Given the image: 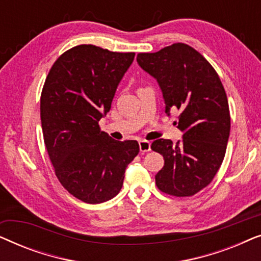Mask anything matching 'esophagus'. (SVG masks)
Here are the masks:
<instances>
[{
	"label": "esophagus",
	"instance_id": "34e87169",
	"mask_svg": "<svg viewBox=\"0 0 261 261\" xmlns=\"http://www.w3.org/2000/svg\"><path fill=\"white\" fill-rule=\"evenodd\" d=\"M139 147H140L141 153H146L151 151V142L147 140H140L139 141Z\"/></svg>",
	"mask_w": 261,
	"mask_h": 261
}]
</instances>
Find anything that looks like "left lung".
I'll list each match as a JSON object with an SVG mask.
<instances>
[{
    "mask_svg": "<svg viewBox=\"0 0 261 261\" xmlns=\"http://www.w3.org/2000/svg\"><path fill=\"white\" fill-rule=\"evenodd\" d=\"M138 64L159 83L165 112H179L183 140L158 139L151 148L164 156L155 184L164 194L189 197L212 183L226 154L230 114L219 74L201 53L177 42L154 53H139Z\"/></svg>",
    "mask_w": 261,
    "mask_h": 261,
    "instance_id": "obj_1",
    "label": "left lung"
}]
</instances>
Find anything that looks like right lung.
Here are the masks:
<instances>
[{
	"label": "right lung",
	"mask_w": 261,
	"mask_h": 261,
	"mask_svg": "<svg viewBox=\"0 0 261 261\" xmlns=\"http://www.w3.org/2000/svg\"><path fill=\"white\" fill-rule=\"evenodd\" d=\"M134 56L74 46L56 60L42 88L40 117L49 160L60 184L85 203L115 197L140 151L138 141L114 140L98 124Z\"/></svg>",
	"instance_id": "1"
}]
</instances>
